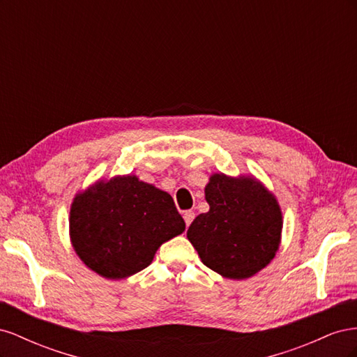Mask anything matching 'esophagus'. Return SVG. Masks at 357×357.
Segmentation results:
<instances>
[{
  "mask_svg": "<svg viewBox=\"0 0 357 357\" xmlns=\"http://www.w3.org/2000/svg\"><path fill=\"white\" fill-rule=\"evenodd\" d=\"M183 218H185L186 226H189V225L193 222V219H195V213L190 211V210H188V211H185V214H183Z\"/></svg>",
  "mask_w": 357,
  "mask_h": 357,
  "instance_id": "1",
  "label": "esophagus"
}]
</instances>
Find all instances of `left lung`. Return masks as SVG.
Segmentation results:
<instances>
[{
    "label": "left lung",
    "mask_w": 357,
    "mask_h": 357,
    "mask_svg": "<svg viewBox=\"0 0 357 357\" xmlns=\"http://www.w3.org/2000/svg\"><path fill=\"white\" fill-rule=\"evenodd\" d=\"M205 199L210 210L188 229L205 266L226 278L243 280L273 261L283 218L275 197L261 181L250 176L213 174Z\"/></svg>",
    "instance_id": "1"
}]
</instances>
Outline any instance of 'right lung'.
Masks as SVG:
<instances>
[{
	"mask_svg": "<svg viewBox=\"0 0 357 357\" xmlns=\"http://www.w3.org/2000/svg\"><path fill=\"white\" fill-rule=\"evenodd\" d=\"M174 201L135 176H117L75 195L70 238L92 271L110 280L134 275L152 264L158 248L185 231Z\"/></svg>",
	"mask_w": 357,
	"mask_h": 357,
	"instance_id": "add662e5",
	"label": "right lung"
}]
</instances>
